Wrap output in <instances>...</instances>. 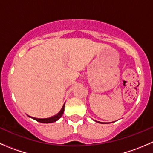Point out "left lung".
Instances as JSON below:
<instances>
[{"label": "left lung", "instance_id": "left-lung-1", "mask_svg": "<svg viewBox=\"0 0 153 153\" xmlns=\"http://www.w3.org/2000/svg\"><path fill=\"white\" fill-rule=\"evenodd\" d=\"M99 123H101V122H99Z\"/></svg>", "mask_w": 153, "mask_h": 153}]
</instances>
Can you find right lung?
Returning a JSON list of instances; mask_svg holds the SVG:
<instances>
[{
  "label": "right lung",
  "instance_id": "1",
  "mask_svg": "<svg viewBox=\"0 0 153 153\" xmlns=\"http://www.w3.org/2000/svg\"><path fill=\"white\" fill-rule=\"evenodd\" d=\"M64 104L63 106L62 109H61L59 112H58L57 115H54V116L51 117V118H32L33 119H35V121H38V122H41V123H44V124H47V123H53L55 121H58L61 116H62L63 113H64Z\"/></svg>",
  "mask_w": 153,
  "mask_h": 153
}]
</instances>
